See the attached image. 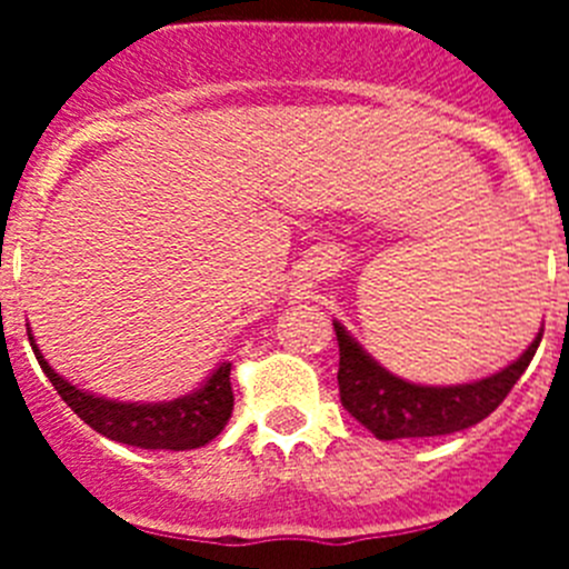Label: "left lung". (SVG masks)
Returning a JSON list of instances; mask_svg holds the SVG:
<instances>
[{"label": "left lung", "mask_w": 569, "mask_h": 569, "mask_svg": "<svg viewBox=\"0 0 569 569\" xmlns=\"http://www.w3.org/2000/svg\"><path fill=\"white\" fill-rule=\"evenodd\" d=\"M339 339V396L341 405L376 439H427V436L459 433L479 425L496 410L512 385L532 361L545 328L536 333L525 353L499 373L476 379L470 385H413L381 367L365 347L333 321Z\"/></svg>", "instance_id": "1"}]
</instances>
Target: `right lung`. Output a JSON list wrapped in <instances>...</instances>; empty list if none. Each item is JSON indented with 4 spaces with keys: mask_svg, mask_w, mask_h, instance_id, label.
Returning <instances> with one entry per match:
<instances>
[{
    "mask_svg": "<svg viewBox=\"0 0 569 569\" xmlns=\"http://www.w3.org/2000/svg\"><path fill=\"white\" fill-rule=\"evenodd\" d=\"M28 339L39 367L44 370L50 385L57 387L64 405L84 425H90L110 441H122V445L142 447V450H196L222 433L233 413V387H230V367L233 365L230 361L216 367L193 393L179 396L173 401L139 405V401H116L79 390L44 361L30 330Z\"/></svg>",
    "mask_w": 569,
    "mask_h": 569,
    "instance_id": "add662e5",
    "label": "right lung"
}]
</instances>
